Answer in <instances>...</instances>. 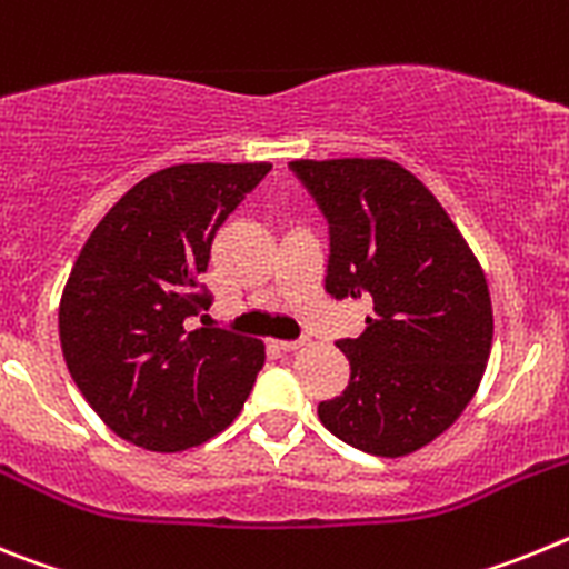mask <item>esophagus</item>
<instances>
[{
    "instance_id": "obj_1",
    "label": "esophagus",
    "mask_w": 569,
    "mask_h": 569,
    "mask_svg": "<svg viewBox=\"0 0 569 569\" xmlns=\"http://www.w3.org/2000/svg\"><path fill=\"white\" fill-rule=\"evenodd\" d=\"M273 345L279 347V350H284V353H293V350L301 347V341H273Z\"/></svg>"
}]
</instances>
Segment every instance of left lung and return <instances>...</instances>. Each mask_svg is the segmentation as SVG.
I'll use <instances>...</instances> for the list:
<instances>
[{
	"mask_svg": "<svg viewBox=\"0 0 569 569\" xmlns=\"http://www.w3.org/2000/svg\"><path fill=\"white\" fill-rule=\"evenodd\" d=\"M290 168L330 222L325 290L370 305L365 333L336 341L350 381L321 401V425L365 453H416L481 385L492 347L485 270L439 199L393 159H296Z\"/></svg>",
	"mask_w": 569,
	"mask_h": 569,
	"instance_id": "8db88e82",
	"label": "left lung"
}]
</instances>
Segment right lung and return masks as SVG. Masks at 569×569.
Segmentation results:
<instances>
[{"mask_svg":"<svg viewBox=\"0 0 569 569\" xmlns=\"http://www.w3.org/2000/svg\"><path fill=\"white\" fill-rule=\"evenodd\" d=\"M270 162H193L156 170L104 213L59 301L70 376L99 419L153 453L219 436L248 401L264 345L188 330L208 308L199 276L230 210Z\"/></svg>","mask_w":569,"mask_h":569,"instance_id":"right-lung-1","label":"right lung"}]
</instances>
